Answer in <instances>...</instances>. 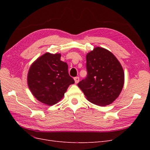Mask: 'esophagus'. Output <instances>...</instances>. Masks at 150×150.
I'll use <instances>...</instances> for the list:
<instances>
[{"label": "esophagus", "mask_w": 150, "mask_h": 150, "mask_svg": "<svg viewBox=\"0 0 150 150\" xmlns=\"http://www.w3.org/2000/svg\"><path fill=\"white\" fill-rule=\"evenodd\" d=\"M74 81H75V83H78L79 81V77H75V78H74Z\"/></svg>", "instance_id": "34e87169"}]
</instances>
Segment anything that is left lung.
<instances>
[{
	"label": "left lung",
	"mask_w": 150,
	"mask_h": 150,
	"mask_svg": "<svg viewBox=\"0 0 150 150\" xmlns=\"http://www.w3.org/2000/svg\"><path fill=\"white\" fill-rule=\"evenodd\" d=\"M86 78L78 84L88 101L105 106L119 96L125 74L120 62L108 50L96 47L86 55Z\"/></svg>",
	"instance_id": "1"
}]
</instances>
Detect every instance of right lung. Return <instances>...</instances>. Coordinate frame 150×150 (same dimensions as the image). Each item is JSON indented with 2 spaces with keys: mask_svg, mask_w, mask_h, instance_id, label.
<instances>
[{
  "mask_svg": "<svg viewBox=\"0 0 150 150\" xmlns=\"http://www.w3.org/2000/svg\"><path fill=\"white\" fill-rule=\"evenodd\" d=\"M28 83L38 101L51 106L61 100L74 80L68 73L67 63L61 61V54L47 52L31 65Z\"/></svg>",
  "mask_w": 150,
  "mask_h": 150,
  "instance_id": "1",
  "label": "right lung"
}]
</instances>
